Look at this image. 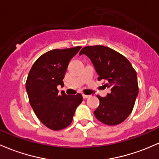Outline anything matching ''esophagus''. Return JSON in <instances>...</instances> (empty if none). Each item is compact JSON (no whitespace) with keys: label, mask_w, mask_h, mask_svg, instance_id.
<instances>
[{"label":"esophagus","mask_w":159,"mask_h":159,"mask_svg":"<svg viewBox=\"0 0 159 159\" xmlns=\"http://www.w3.org/2000/svg\"><path fill=\"white\" fill-rule=\"evenodd\" d=\"M83 96V98H84V99H87V98H88L90 97V95H86V94H83L82 95Z\"/></svg>","instance_id":"obj_1"}]
</instances>
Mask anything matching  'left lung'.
I'll use <instances>...</instances> for the list:
<instances>
[{"mask_svg":"<svg viewBox=\"0 0 159 159\" xmlns=\"http://www.w3.org/2000/svg\"><path fill=\"white\" fill-rule=\"evenodd\" d=\"M82 54L91 59L98 81L106 80L105 87L110 89L104 98L97 96L100 104L93 112L95 116L109 126L120 124L131 113L138 96L136 71L127 58L109 47L86 46L79 56Z\"/></svg>","mask_w":159,"mask_h":159,"instance_id":"1","label":"left lung"}]
</instances>
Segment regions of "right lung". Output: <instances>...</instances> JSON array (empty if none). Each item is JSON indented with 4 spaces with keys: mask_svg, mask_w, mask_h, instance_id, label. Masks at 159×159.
I'll list each match as a JSON object with an SVG mask.
<instances>
[{
    "mask_svg": "<svg viewBox=\"0 0 159 159\" xmlns=\"http://www.w3.org/2000/svg\"><path fill=\"white\" fill-rule=\"evenodd\" d=\"M81 46L53 49L42 55L32 66L26 82L30 103L39 120L52 130L66 128L72 122L82 95L58 93V85L63 81L69 61Z\"/></svg>",
    "mask_w": 159,
    "mask_h": 159,
    "instance_id": "right-lung-1",
    "label": "right lung"
}]
</instances>
